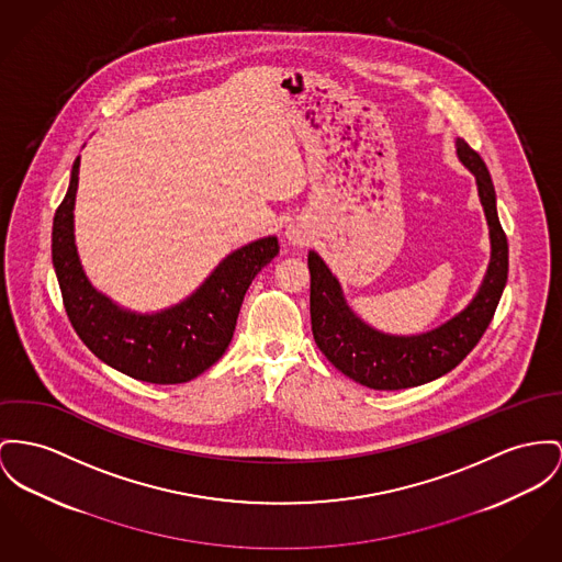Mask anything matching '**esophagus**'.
Masks as SVG:
<instances>
[{"instance_id":"esophagus-1","label":"esophagus","mask_w":562,"mask_h":562,"mask_svg":"<svg viewBox=\"0 0 562 562\" xmlns=\"http://www.w3.org/2000/svg\"><path fill=\"white\" fill-rule=\"evenodd\" d=\"M285 234H288V240L296 247H302V245L308 243V232H304L300 225H290Z\"/></svg>"}]
</instances>
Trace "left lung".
Segmentation results:
<instances>
[{
    "label": "left lung",
    "mask_w": 562,
    "mask_h": 562,
    "mask_svg": "<svg viewBox=\"0 0 562 562\" xmlns=\"http://www.w3.org/2000/svg\"><path fill=\"white\" fill-rule=\"evenodd\" d=\"M460 161L475 175L477 193L490 227L486 277L458 315L446 324L412 337L387 335L362 322L342 296L337 277L308 251L311 328L322 353L349 379L373 390H403L428 383L456 369L484 337L507 283L509 247L498 222L496 193L484 159L462 138L456 140Z\"/></svg>",
    "instance_id": "obj_1"
}]
</instances>
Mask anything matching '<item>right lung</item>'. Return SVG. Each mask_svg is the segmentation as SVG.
<instances>
[{
	"label": "right lung",
	"instance_id": "add662e5",
	"mask_svg": "<svg viewBox=\"0 0 562 562\" xmlns=\"http://www.w3.org/2000/svg\"><path fill=\"white\" fill-rule=\"evenodd\" d=\"M80 157L53 220V266L61 299L80 340L109 367L138 381L172 385L211 369L227 349L243 299L266 263L279 254L277 236L254 240L220 263L189 299L136 313L98 292L76 254L75 200Z\"/></svg>",
	"mask_w": 562,
	"mask_h": 562
}]
</instances>
